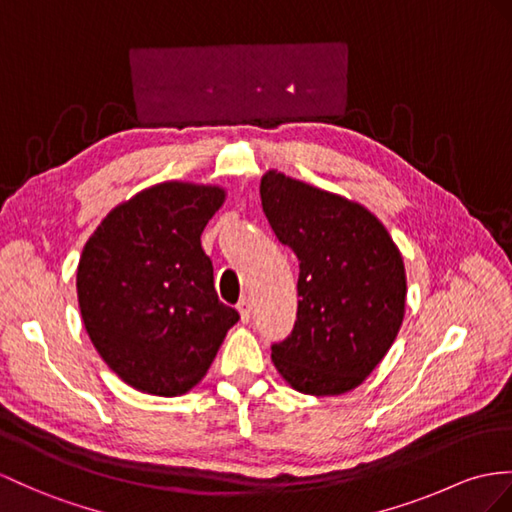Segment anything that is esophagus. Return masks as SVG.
I'll return each mask as SVG.
<instances>
[{
  "mask_svg": "<svg viewBox=\"0 0 512 512\" xmlns=\"http://www.w3.org/2000/svg\"><path fill=\"white\" fill-rule=\"evenodd\" d=\"M236 308H239V315H241L243 323H247L249 319H252V306H249V299H241L239 306H236Z\"/></svg>",
  "mask_w": 512,
  "mask_h": 512,
  "instance_id": "obj_1",
  "label": "esophagus"
}]
</instances>
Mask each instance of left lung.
<instances>
[{
  "instance_id": "left-lung-1",
  "label": "left lung",
  "mask_w": 512,
  "mask_h": 512,
  "mask_svg": "<svg viewBox=\"0 0 512 512\" xmlns=\"http://www.w3.org/2000/svg\"><path fill=\"white\" fill-rule=\"evenodd\" d=\"M260 199L299 260L297 321L271 360L286 384L317 397L350 393L391 350L406 313V269L363 204L269 169Z\"/></svg>"
}]
</instances>
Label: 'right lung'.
I'll list each match as a JSON object with an SVG mask.
<instances>
[{
    "mask_svg": "<svg viewBox=\"0 0 512 512\" xmlns=\"http://www.w3.org/2000/svg\"><path fill=\"white\" fill-rule=\"evenodd\" d=\"M226 195L219 184H154L112 208L82 249L76 286L86 334L136 391L189 393L239 321L219 299L199 241Z\"/></svg>",
    "mask_w": 512,
    "mask_h": 512,
    "instance_id": "add662e5",
    "label": "right lung"
}]
</instances>
